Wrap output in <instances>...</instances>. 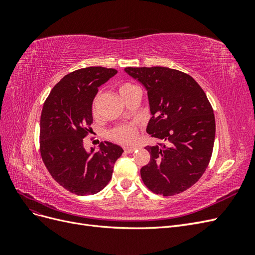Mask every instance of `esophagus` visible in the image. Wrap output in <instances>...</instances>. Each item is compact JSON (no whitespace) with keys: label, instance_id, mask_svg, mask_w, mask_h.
Returning a JSON list of instances; mask_svg holds the SVG:
<instances>
[{"label":"esophagus","instance_id":"1","mask_svg":"<svg viewBox=\"0 0 255 255\" xmlns=\"http://www.w3.org/2000/svg\"><path fill=\"white\" fill-rule=\"evenodd\" d=\"M125 152H127V153H133L135 150H136V148H134V146H125Z\"/></svg>","mask_w":255,"mask_h":255}]
</instances>
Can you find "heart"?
I'll list each match as a JSON object with an SVG mask.
<instances>
[{"mask_svg": "<svg viewBox=\"0 0 255 255\" xmlns=\"http://www.w3.org/2000/svg\"><path fill=\"white\" fill-rule=\"evenodd\" d=\"M135 90H138V88L135 86V85L130 83L122 84L119 88V92L122 99H125ZM95 105L96 103L94 104V109H95ZM137 130H138V126L136 123H127V125H121L117 128H113L111 130V137L116 141H119L122 143H132L136 140L137 138Z\"/></svg>", "mask_w": 255, "mask_h": 255, "instance_id": "obj_1", "label": "heart"}]
</instances>
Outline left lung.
<instances>
[{
	"label": "left lung",
	"mask_w": 255,
	"mask_h": 255,
	"mask_svg": "<svg viewBox=\"0 0 255 255\" xmlns=\"http://www.w3.org/2000/svg\"><path fill=\"white\" fill-rule=\"evenodd\" d=\"M125 71L148 92L150 119L146 133L166 143L148 145L151 158L140 169L154 194L173 196L198 182L210 163L216 123L211 103L190 75L166 67Z\"/></svg>",
	"instance_id": "obj_1"
}]
</instances>
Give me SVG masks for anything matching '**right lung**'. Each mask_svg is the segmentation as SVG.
Returning a JSON list of instances; mask_svg holds the SVG:
<instances>
[{
    "label": "right lung",
    "mask_w": 255,
    "mask_h": 255,
    "mask_svg": "<svg viewBox=\"0 0 255 255\" xmlns=\"http://www.w3.org/2000/svg\"><path fill=\"white\" fill-rule=\"evenodd\" d=\"M117 70L103 67L79 69L65 75L42 107L40 152L49 172L59 185L79 196L95 195L112 179L114 165L123 149L110 141L99 151H87L83 138L90 133L92 102L99 87Z\"/></svg>",
    "instance_id": "1"
}]
</instances>
